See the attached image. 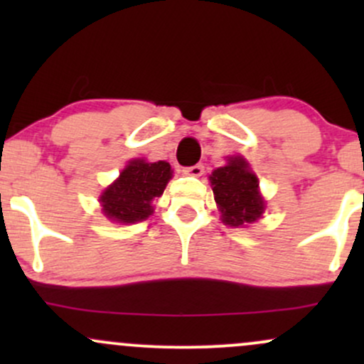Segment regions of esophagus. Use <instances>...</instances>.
<instances>
[{"label":"esophagus","mask_w":364,"mask_h":364,"mask_svg":"<svg viewBox=\"0 0 364 364\" xmlns=\"http://www.w3.org/2000/svg\"><path fill=\"white\" fill-rule=\"evenodd\" d=\"M183 173L188 174V176H193V178H200L203 174V166L202 164H195L191 168H185Z\"/></svg>","instance_id":"34e87169"}]
</instances>
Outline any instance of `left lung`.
<instances>
[{"mask_svg": "<svg viewBox=\"0 0 364 364\" xmlns=\"http://www.w3.org/2000/svg\"><path fill=\"white\" fill-rule=\"evenodd\" d=\"M223 223L232 228L253 224L265 210V200L258 191V178L241 156L228 159L208 176Z\"/></svg>", "mask_w": 364, "mask_h": 364, "instance_id": "1", "label": "left lung"}]
</instances>
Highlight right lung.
Here are the masks:
<instances>
[{
  "label": "right lung",
  "instance_id": "1",
  "mask_svg": "<svg viewBox=\"0 0 364 364\" xmlns=\"http://www.w3.org/2000/svg\"><path fill=\"white\" fill-rule=\"evenodd\" d=\"M173 178L169 162L133 159L119 178L99 196L102 212L112 223L135 224L154 214L152 200L164 193Z\"/></svg>",
  "mask_w": 364,
  "mask_h": 364
}]
</instances>
